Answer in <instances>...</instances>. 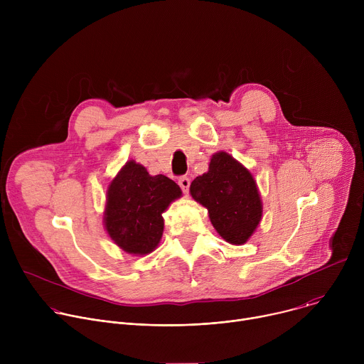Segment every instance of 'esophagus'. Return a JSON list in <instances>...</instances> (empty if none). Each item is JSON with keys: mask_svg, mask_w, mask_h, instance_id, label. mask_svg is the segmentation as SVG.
<instances>
[{"mask_svg": "<svg viewBox=\"0 0 364 364\" xmlns=\"http://www.w3.org/2000/svg\"><path fill=\"white\" fill-rule=\"evenodd\" d=\"M178 184H180L181 190H183L184 193H187L188 188H190V178H188L187 176H181V177L178 178Z\"/></svg>", "mask_w": 364, "mask_h": 364, "instance_id": "34e87169", "label": "esophagus"}]
</instances>
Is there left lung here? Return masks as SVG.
<instances>
[{
    "label": "left lung",
    "instance_id": "8db88e82",
    "mask_svg": "<svg viewBox=\"0 0 364 364\" xmlns=\"http://www.w3.org/2000/svg\"><path fill=\"white\" fill-rule=\"evenodd\" d=\"M190 193L229 243L243 245L261 222L262 203L252 174L223 151L213 155L209 171L193 180Z\"/></svg>",
    "mask_w": 364,
    "mask_h": 364
}]
</instances>
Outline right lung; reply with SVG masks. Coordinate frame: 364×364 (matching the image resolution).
<instances>
[{"instance_id":"right-lung-1","label":"right lung","mask_w":364,"mask_h":364,"mask_svg":"<svg viewBox=\"0 0 364 364\" xmlns=\"http://www.w3.org/2000/svg\"><path fill=\"white\" fill-rule=\"evenodd\" d=\"M181 196L168 177L149 176L145 167L128 161L108 188L105 228L111 239L132 255H146L160 243L163 212Z\"/></svg>"}]
</instances>
